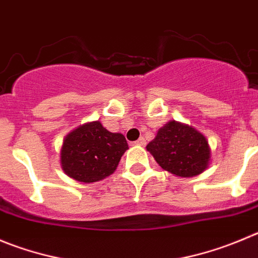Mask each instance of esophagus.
I'll list each match as a JSON object with an SVG mask.
<instances>
[{
	"mask_svg": "<svg viewBox=\"0 0 258 258\" xmlns=\"http://www.w3.org/2000/svg\"><path fill=\"white\" fill-rule=\"evenodd\" d=\"M136 145H140V146H144L146 144V141H145V139H144V137H140V139H139V140L136 141Z\"/></svg>",
	"mask_w": 258,
	"mask_h": 258,
	"instance_id": "34e87169",
	"label": "esophagus"
}]
</instances>
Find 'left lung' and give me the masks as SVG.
<instances>
[{
    "label": "left lung",
    "instance_id": "1",
    "mask_svg": "<svg viewBox=\"0 0 258 258\" xmlns=\"http://www.w3.org/2000/svg\"><path fill=\"white\" fill-rule=\"evenodd\" d=\"M146 149L163 169L184 178L204 172L210 160L206 137L192 127L175 121L159 130Z\"/></svg>",
    "mask_w": 258,
    "mask_h": 258
}]
</instances>
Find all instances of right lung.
<instances>
[{"mask_svg": "<svg viewBox=\"0 0 258 258\" xmlns=\"http://www.w3.org/2000/svg\"><path fill=\"white\" fill-rule=\"evenodd\" d=\"M127 149L123 135L109 132L100 122H90L74 130L63 140L62 169L79 182H96L114 172Z\"/></svg>", "mask_w": 258, "mask_h": 258, "instance_id": "add662e5", "label": "right lung"}]
</instances>
